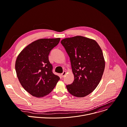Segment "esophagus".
Returning <instances> with one entry per match:
<instances>
[{"label": "esophagus", "instance_id": "34e87169", "mask_svg": "<svg viewBox=\"0 0 127 127\" xmlns=\"http://www.w3.org/2000/svg\"><path fill=\"white\" fill-rule=\"evenodd\" d=\"M66 74V71H64L61 74V75H62V77H64L65 76Z\"/></svg>", "mask_w": 127, "mask_h": 127}]
</instances>
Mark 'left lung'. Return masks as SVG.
<instances>
[{"label":"left lung","mask_w":127,"mask_h":127,"mask_svg":"<svg viewBox=\"0 0 127 127\" xmlns=\"http://www.w3.org/2000/svg\"><path fill=\"white\" fill-rule=\"evenodd\" d=\"M61 43L70 58L74 77L67 89L74 96L85 97L101 79L105 68L102 51L95 40L82 36L64 38Z\"/></svg>","instance_id":"8db88e82"}]
</instances>
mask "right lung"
Masks as SVG:
<instances>
[{
    "instance_id": "add662e5",
    "label": "right lung",
    "mask_w": 127,
    "mask_h": 127,
    "mask_svg": "<svg viewBox=\"0 0 127 127\" xmlns=\"http://www.w3.org/2000/svg\"><path fill=\"white\" fill-rule=\"evenodd\" d=\"M60 40V38L38 39L28 45L17 57V77L22 86L33 96L40 98L48 95L60 79L53 73L49 60L51 51Z\"/></svg>"
}]
</instances>
